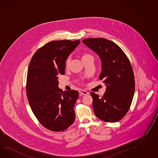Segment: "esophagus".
Listing matches in <instances>:
<instances>
[{"label": "esophagus", "instance_id": "34e87169", "mask_svg": "<svg viewBox=\"0 0 158 158\" xmlns=\"http://www.w3.org/2000/svg\"><path fill=\"white\" fill-rule=\"evenodd\" d=\"M79 92L81 94V95H89V93H88V92L86 91L83 90V89H80V90L79 91Z\"/></svg>", "mask_w": 158, "mask_h": 158}]
</instances>
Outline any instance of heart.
<instances>
[{
    "instance_id": "1",
    "label": "heart",
    "mask_w": 158,
    "mask_h": 158,
    "mask_svg": "<svg viewBox=\"0 0 158 158\" xmlns=\"http://www.w3.org/2000/svg\"><path fill=\"white\" fill-rule=\"evenodd\" d=\"M91 57L93 58V56L91 55L90 54H87V53H84V54H82L81 56V58L82 61L84 60L85 59H87V58H91ZM70 62H71V59H70V58L69 57V58H67L65 62V68H68L69 67Z\"/></svg>"
}]
</instances>
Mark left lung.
<instances>
[{
  "mask_svg": "<svg viewBox=\"0 0 158 158\" xmlns=\"http://www.w3.org/2000/svg\"><path fill=\"white\" fill-rule=\"evenodd\" d=\"M82 42L99 56L102 62L99 79L106 85L102 98L90 93L94 113L104 122H118L129 110L134 95L135 79L130 62L123 50L111 40L87 38Z\"/></svg>",
  "mask_w": 158,
  "mask_h": 158,
  "instance_id": "obj_1",
  "label": "left lung"
}]
</instances>
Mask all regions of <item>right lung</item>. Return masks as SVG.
Here are the masks:
<instances>
[{"label":"right lung","mask_w":158,"mask_h":158,"mask_svg":"<svg viewBox=\"0 0 158 158\" xmlns=\"http://www.w3.org/2000/svg\"><path fill=\"white\" fill-rule=\"evenodd\" d=\"M80 40H55L35 52L27 73L26 93L31 110L43 126L60 132L73 123L77 90L63 91L58 87L59 75L65 73L67 58Z\"/></svg>","instance_id":"add662e5"}]
</instances>
